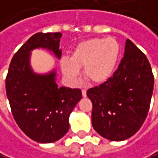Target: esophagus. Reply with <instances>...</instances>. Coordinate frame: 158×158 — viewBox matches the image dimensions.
Here are the masks:
<instances>
[{
	"label": "esophagus",
	"instance_id": "esophagus-1",
	"mask_svg": "<svg viewBox=\"0 0 158 158\" xmlns=\"http://www.w3.org/2000/svg\"><path fill=\"white\" fill-rule=\"evenodd\" d=\"M81 92H82V96H83L84 98L87 96V91H86V89H82V90H81Z\"/></svg>",
	"mask_w": 158,
	"mask_h": 158
}]
</instances>
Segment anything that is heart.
I'll use <instances>...</instances> for the list:
<instances>
[{
	"instance_id": "b5f03b06",
	"label": "heart",
	"mask_w": 158,
	"mask_h": 158,
	"mask_svg": "<svg viewBox=\"0 0 158 158\" xmlns=\"http://www.w3.org/2000/svg\"><path fill=\"white\" fill-rule=\"evenodd\" d=\"M120 54V46L114 38H94L79 43L71 56L60 60L66 81L74 85L83 68L84 78L93 84L107 81L114 73Z\"/></svg>"
}]
</instances>
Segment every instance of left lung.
Returning <instances> with one entry per match:
<instances>
[{
  "instance_id": "obj_1",
  "label": "left lung",
  "mask_w": 158,
  "mask_h": 158,
  "mask_svg": "<svg viewBox=\"0 0 158 158\" xmlns=\"http://www.w3.org/2000/svg\"><path fill=\"white\" fill-rule=\"evenodd\" d=\"M153 89L154 75L148 58L127 39L113 76L87 91L93 105L94 129L111 141L135 135L148 116Z\"/></svg>"
}]
</instances>
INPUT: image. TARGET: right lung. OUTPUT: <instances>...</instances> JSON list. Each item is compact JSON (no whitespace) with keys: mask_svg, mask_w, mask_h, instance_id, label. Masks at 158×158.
<instances>
[{"mask_svg":"<svg viewBox=\"0 0 158 158\" xmlns=\"http://www.w3.org/2000/svg\"><path fill=\"white\" fill-rule=\"evenodd\" d=\"M60 32H38L14 54L5 80L12 116L25 135L39 143H52L69 131V118L82 98L79 89L59 88L56 69L35 73L30 63L31 51L42 48L60 59Z\"/></svg>","mask_w":158,"mask_h":158,"instance_id":"right-lung-1","label":"right lung"}]
</instances>
